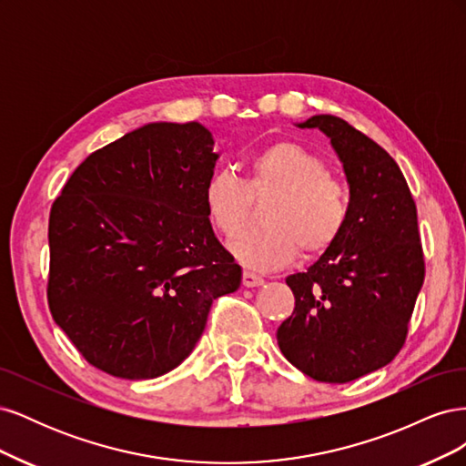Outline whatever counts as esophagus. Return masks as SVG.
<instances>
[{
	"mask_svg": "<svg viewBox=\"0 0 466 466\" xmlns=\"http://www.w3.org/2000/svg\"><path fill=\"white\" fill-rule=\"evenodd\" d=\"M262 284H264V279L260 276L252 274V272H243V286L245 288H257Z\"/></svg>",
	"mask_w": 466,
	"mask_h": 466,
	"instance_id": "esophagus-1",
	"label": "esophagus"
}]
</instances>
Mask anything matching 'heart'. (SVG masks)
<instances>
[{
    "label": "heart",
    "instance_id": "obj_1",
    "mask_svg": "<svg viewBox=\"0 0 466 466\" xmlns=\"http://www.w3.org/2000/svg\"><path fill=\"white\" fill-rule=\"evenodd\" d=\"M274 200L262 214L264 229L243 235L231 245L238 262L252 270H276L301 250L317 258L342 237L350 200L329 165L309 147L281 139L262 147L248 161L243 182L228 168L211 173L202 188L206 216L225 238L241 235L252 216V202Z\"/></svg>",
    "mask_w": 466,
    "mask_h": 466
}]
</instances>
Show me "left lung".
<instances>
[{"label": "left lung", "mask_w": 466, "mask_h": 466, "mask_svg": "<svg viewBox=\"0 0 466 466\" xmlns=\"http://www.w3.org/2000/svg\"><path fill=\"white\" fill-rule=\"evenodd\" d=\"M344 165L350 216L338 243L286 278L295 309L279 324L278 346L299 371L322 383H348L385 368L404 346L424 284L416 204L390 155L346 120L317 115Z\"/></svg>", "instance_id": "8db88e82"}]
</instances>
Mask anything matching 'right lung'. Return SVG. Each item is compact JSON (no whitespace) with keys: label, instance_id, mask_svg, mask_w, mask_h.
<instances>
[{"label":"right lung","instance_id":"right-lung-1","mask_svg":"<svg viewBox=\"0 0 466 466\" xmlns=\"http://www.w3.org/2000/svg\"><path fill=\"white\" fill-rule=\"evenodd\" d=\"M218 157L202 124L151 122L91 153L54 200L50 313L96 370H175L214 299L241 286L202 202Z\"/></svg>","mask_w":466,"mask_h":466}]
</instances>
